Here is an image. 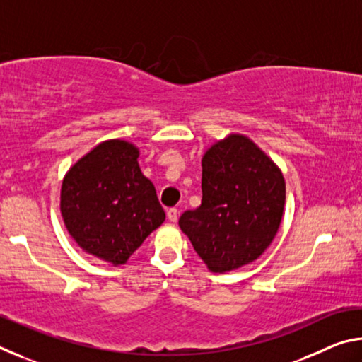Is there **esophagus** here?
<instances>
[{
	"instance_id": "esophagus-1",
	"label": "esophagus",
	"mask_w": 362,
	"mask_h": 362,
	"mask_svg": "<svg viewBox=\"0 0 362 362\" xmlns=\"http://www.w3.org/2000/svg\"><path fill=\"white\" fill-rule=\"evenodd\" d=\"M168 218L170 220V222H177V218H179V211L175 209V207H170V209H168Z\"/></svg>"
}]
</instances>
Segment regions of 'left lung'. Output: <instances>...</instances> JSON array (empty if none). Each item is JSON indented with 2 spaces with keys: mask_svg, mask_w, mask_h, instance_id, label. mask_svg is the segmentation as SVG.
<instances>
[{
  "mask_svg": "<svg viewBox=\"0 0 362 362\" xmlns=\"http://www.w3.org/2000/svg\"><path fill=\"white\" fill-rule=\"evenodd\" d=\"M203 199L183 212L180 230L212 273L249 265L278 235L286 180L276 163L244 134L231 132L204 151Z\"/></svg>",
  "mask_w": 362,
  "mask_h": 362,
  "instance_id": "left-lung-1",
  "label": "left lung"
}]
</instances>
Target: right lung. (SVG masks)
<instances>
[{"instance_id":"add662e5","label":"right lung","mask_w":362,"mask_h":362,"mask_svg":"<svg viewBox=\"0 0 362 362\" xmlns=\"http://www.w3.org/2000/svg\"><path fill=\"white\" fill-rule=\"evenodd\" d=\"M139 155L124 139L103 140L66 170L60 188L66 231L86 254L113 267L124 265L166 220Z\"/></svg>"}]
</instances>
